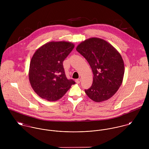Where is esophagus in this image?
Masks as SVG:
<instances>
[{
	"instance_id": "esophagus-1",
	"label": "esophagus",
	"mask_w": 149,
	"mask_h": 149,
	"mask_svg": "<svg viewBox=\"0 0 149 149\" xmlns=\"http://www.w3.org/2000/svg\"><path fill=\"white\" fill-rule=\"evenodd\" d=\"M80 81H81V79H76V83L77 84H80Z\"/></svg>"
}]
</instances>
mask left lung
I'll list each match as a JSON object with an SVG mask.
<instances>
[{
	"label": "left lung",
	"instance_id": "left-lung-1",
	"mask_svg": "<svg viewBox=\"0 0 149 149\" xmlns=\"http://www.w3.org/2000/svg\"><path fill=\"white\" fill-rule=\"evenodd\" d=\"M76 50L87 60L93 74L92 85L85 89V93L96 102L109 99L123 81L125 65L121 55L110 43L99 38L86 40Z\"/></svg>",
	"mask_w": 149,
	"mask_h": 149
}]
</instances>
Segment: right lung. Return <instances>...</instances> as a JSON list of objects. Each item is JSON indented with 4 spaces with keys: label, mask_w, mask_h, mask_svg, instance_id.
<instances>
[{
    "label": "right lung",
    "mask_w": 149,
    "mask_h": 149,
    "mask_svg": "<svg viewBox=\"0 0 149 149\" xmlns=\"http://www.w3.org/2000/svg\"><path fill=\"white\" fill-rule=\"evenodd\" d=\"M74 47L65 41L43 45L31 58L29 72L30 84L41 98L53 102L61 99L75 84L66 77L63 61Z\"/></svg>",
    "instance_id": "right-lung-1"
}]
</instances>
